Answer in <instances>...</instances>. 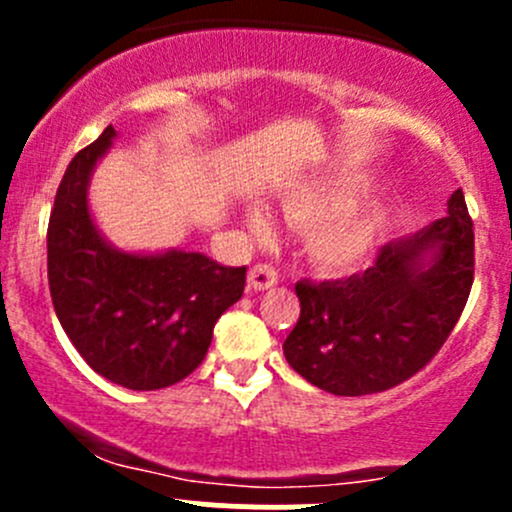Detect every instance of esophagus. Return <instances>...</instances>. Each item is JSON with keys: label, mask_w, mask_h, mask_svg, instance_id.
<instances>
[{"label": "esophagus", "mask_w": 512, "mask_h": 512, "mask_svg": "<svg viewBox=\"0 0 512 512\" xmlns=\"http://www.w3.org/2000/svg\"><path fill=\"white\" fill-rule=\"evenodd\" d=\"M277 270L272 265H255L250 267V275H247V285H250L255 292H265V289L277 285Z\"/></svg>", "instance_id": "34e87169"}]
</instances>
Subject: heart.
<instances>
[{
	"label": "heart",
	"mask_w": 512,
	"mask_h": 512,
	"mask_svg": "<svg viewBox=\"0 0 512 512\" xmlns=\"http://www.w3.org/2000/svg\"><path fill=\"white\" fill-rule=\"evenodd\" d=\"M364 185L354 178H334L294 190L282 200L285 215L307 230V255L327 275H347L369 257L381 227V213L371 203H354ZM247 227L265 240L272 223L260 205L247 208Z\"/></svg>",
	"instance_id": "heart-1"
}]
</instances>
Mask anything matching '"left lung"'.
Listing matches in <instances>:
<instances>
[{"label": "left lung", "mask_w": 512, "mask_h": 512, "mask_svg": "<svg viewBox=\"0 0 512 512\" xmlns=\"http://www.w3.org/2000/svg\"><path fill=\"white\" fill-rule=\"evenodd\" d=\"M473 285V220L463 190L448 215L379 250L361 275L294 285L299 319L282 344L299 376L334 396L399 386L456 327Z\"/></svg>", "instance_id": "obj_1"}]
</instances>
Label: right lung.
I'll return each instance as SVG.
<instances>
[{
  "label": "right lung",
  "instance_id": "right-lung-1",
  "mask_svg": "<svg viewBox=\"0 0 512 512\" xmlns=\"http://www.w3.org/2000/svg\"><path fill=\"white\" fill-rule=\"evenodd\" d=\"M108 126L66 168L46 232L56 317L86 364L133 391L178 384L203 364L220 314L242 297L245 267L200 252L113 247L89 210V180L111 148Z\"/></svg>",
  "mask_w": 512,
  "mask_h": 512
}]
</instances>
